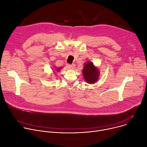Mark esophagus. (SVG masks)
<instances>
[{
  "label": "esophagus",
  "instance_id": "34e87169",
  "mask_svg": "<svg viewBox=\"0 0 147 147\" xmlns=\"http://www.w3.org/2000/svg\"><path fill=\"white\" fill-rule=\"evenodd\" d=\"M67 67L69 69H74V67H75V65L74 64H72V65H70V64H67Z\"/></svg>",
  "mask_w": 147,
  "mask_h": 147
}]
</instances>
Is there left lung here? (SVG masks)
<instances>
[{
  "label": "left lung",
  "mask_w": 147,
  "mask_h": 147,
  "mask_svg": "<svg viewBox=\"0 0 147 147\" xmlns=\"http://www.w3.org/2000/svg\"><path fill=\"white\" fill-rule=\"evenodd\" d=\"M82 74L86 82L90 84L96 83L98 80L99 77V69L91 61L85 63L82 70Z\"/></svg>",
  "instance_id": "obj_1"
}]
</instances>
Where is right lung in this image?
Instances as JSON below:
<instances>
[{
	"instance_id": "obj_1",
	"label": "right lung",
	"mask_w": 147,
	"mask_h": 147,
	"mask_svg": "<svg viewBox=\"0 0 147 147\" xmlns=\"http://www.w3.org/2000/svg\"><path fill=\"white\" fill-rule=\"evenodd\" d=\"M61 68H61V67H60V68H55V71H57V72H59V71L61 69Z\"/></svg>"
}]
</instances>
